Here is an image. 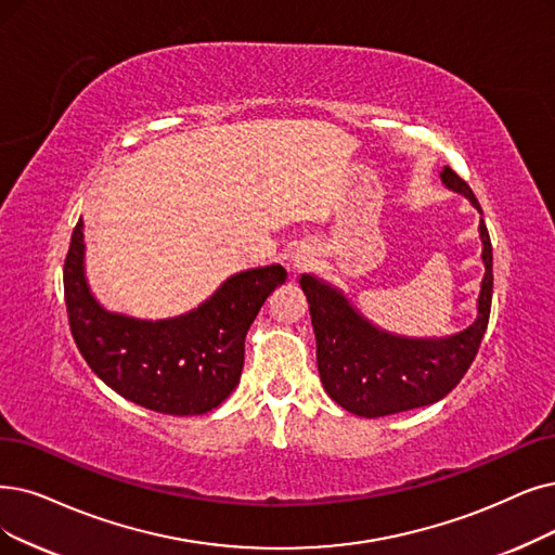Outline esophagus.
<instances>
[{
  "label": "esophagus",
  "mask_w": 555,
  "mask_h": 555,
  "mask_svg": "<svg viewBox=\"0 0 555 555\" xmlns=\"http://www.w3.org/2000/svg\"><path fill=\"white\" fill-rule=\"evenodd\" d=\"M312 261H314V259L309 257V255H296V257H294V269H296V271H305L307 266L312 263Z\"/></svg>",
  "instance_id": "obj_1"
}]
</instances>
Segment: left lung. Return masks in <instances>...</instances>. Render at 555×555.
Wrapping results in <instances>:
<instances>
[{"label": "left lung", "instance_id": "8db88e82", "mask_svg": "<svg viewBox=\"0 0 555 555\" xmlns=\"http://www.w3.org/2000/svg\"><path fill=\"white\" fill-rule=\"evenodd\" d=\"M441 184L482 214L469 184L444 166ZM485 275L476 321L447 339H410L375 327L350 300L314 275H300L317 335V362L323 389L344 410L375 418L441 401L472 366L492 307V243L480 218Z\"/></svg>", "mask_w": 555, "mask_h": 555}]
</instances>
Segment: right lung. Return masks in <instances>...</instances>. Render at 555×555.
Here are the masks:
<instances>
[{
    "instance_id": "1",
    "label": "right lung",
    "mask_w": 555,
    "mask_h": 555,
    "mask_svg": "<svg viewBox=\"0 0 555 555\" xmlns=\"http://www.w3.org/2000/svg\"><path fill=\"white\" fill-rule=\"evenodd\" d=\"M83 257L79 218L65 257L63 292L81 358L127 401L175 416L207 414L234 391L248 330L286 280L280 263L241 271L191 312L147 321L108 312L86 280Z\"/></svg>"
}]
</instances>
